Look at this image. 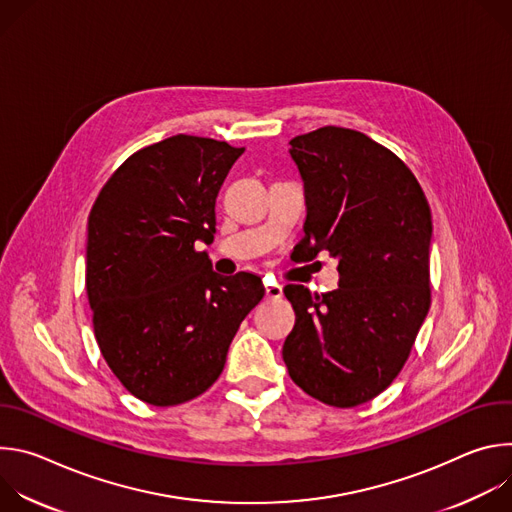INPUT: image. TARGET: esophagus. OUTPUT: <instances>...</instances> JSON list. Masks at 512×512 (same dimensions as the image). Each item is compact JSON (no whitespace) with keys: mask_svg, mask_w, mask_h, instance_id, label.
<instances>
[{"mask_svg":"<svg viewBox=\"0 0 512 512\" xmlns=\"http://www.w3.org/2000/svg\"><path fill=\"white\" fill-rule=\"evenodd\" d=\"M265 296L269 300H279L283 296V287L279 283H267L265 285Z\"/></svg>","mask_w":512,"mask_h":512,"instance_id":"34e87169","label":"esophagus"}]
</instances>
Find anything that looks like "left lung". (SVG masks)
Listing matches in <instances>:
<instances>
[{"label":"left lung","mask_w":512,"mask_h":512,"mask_svg":"<svg viewBox=\"0 0 512 512\" xmlns=\"http://www.w3.org/2000/svg\"><path fill=\"white\" fill-rule=\"evenodd\" d=\"M306 192L308 259L338 261V289L283 287L296 326L287 373L310 397L356 407L403 369L427 316L431 210L411 170L381 143L326 125L289 141Z\"/></svg>","instance_id":"obj_1"}]
</instances>
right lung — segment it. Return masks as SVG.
I'll use <instances>...</instances> for the list:
<instances>
[{
  "instance_id": "add662e5",
  "label": "right lung",
  "mask_w": 512,
  "mask_h": 512,
  "mask_svg": "<svg viewBox=\"0 0 512 512\" xmlns=\"http://www.w3.org/2000/svg\"><path fill=\"white\" fill-rule=\"evenodd\" d=\"M245 148L172 135L129 156L99 192L87 235V296L103 358L121 385L156 407L202 395L265 289L223 277L212 243L214 204Z\"/></svg>"
}]
</instances>
